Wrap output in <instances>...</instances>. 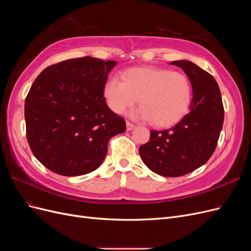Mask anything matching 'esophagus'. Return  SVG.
<instances>
[{"label": "esophagus", "mask_w": 251, "mask_h": 251, "mask_svg": "<svg viewBox=\"0 0 251 251\" xmlns=\"http://www.w3.org/2000/svg\"><path fill=\"white\" fill-rule=\"evenodd\" d=\"M126 130H127V131H132L133 128L135 127V126H134L133 124H131L130 121H126Z\"/></svg>", "instance_id": "1"}]
</instances>
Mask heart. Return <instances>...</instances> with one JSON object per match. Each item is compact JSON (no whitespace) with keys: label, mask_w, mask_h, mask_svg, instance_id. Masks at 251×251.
Here are the masks:
<instances>
[{"label":"heart","mask_w":251,"mask_h":251,"mask_svg":"<svg viewBox=\"0 0 251 251\" xmlns=\"http://www.w3.org/2000/svg\"><path fill=\"white\" fill-rule=\"evenodd\" d=\"M103 95L109 108L123 114L139 100L133 118L151 120L157 126H169L184 116L192 98V86L186 75L163 68H132L104 83ZM140 98L138 99V97Z\"/></svg>","instance_id":"heart-1"}]
</instances>
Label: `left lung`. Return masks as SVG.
Returning <instances> with one entry per match:
<instances>
[{
	"label": "left lung",
	"mask_w": 251,
	"mask_h": 251,
	"mask_svg": "<svg viewBox=\"0 0 251 251\" xmlns=\"http://www.w3.org/2000/svg\"><path fill=\"white\" fill-rule=\"evenodd\" d=\"M191 81L193 100L188 114L168 130L151 131L139 154L160 176L179 177L206 163L214 153L224 121L221 92L211 75L189 60H175Z\"/></svg>",
	"instance_id": "left-lung-1"
}]
</instances>
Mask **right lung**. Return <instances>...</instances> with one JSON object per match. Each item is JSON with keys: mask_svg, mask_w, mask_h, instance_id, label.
I'll return each instance as SVG.
<instances>
[{"mask_svg": "<svg viewBox=\"0 0 251 251\" xmlns=\"http://www.w3.org/2000/svg\"><path fill=\"white\" fill-rule=\"evenodd\" d=\"M115 60L86 56L44 69L25 100L29 147L44 166L62 176L95 171L109 140L126 131V121L105 102L103 87Z\"/></svg>", "mask_w": 251, "mask_h": 251, "instance_id": "add662e5", "label": "right lung"}]
</instances>
